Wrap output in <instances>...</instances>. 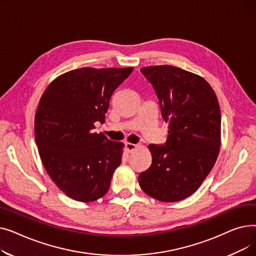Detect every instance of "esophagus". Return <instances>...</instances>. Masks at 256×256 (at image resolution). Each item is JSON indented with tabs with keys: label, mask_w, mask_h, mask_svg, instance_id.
<instances>
[{
	"label": "esophagus",
	"mask_w": 256,
	"mask_h": 256,
	"mask_svg": "<svg viewBox=\"0 0 256 256\" xmlns=\"http://www.w3.org/2000/svg\"><path fill=\"white\" fill-rule=\"evenodd\" d=\"M136 147H137V145H136V144L128 143V142H126V152H132V150H136Z\"/></svg>",
	"instance_id": "34e87169"
}]
</instances>
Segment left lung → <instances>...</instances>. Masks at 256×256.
Segmentation results:
<instances>
[{
  "label": "left lung",
  "instance_id": "obj_1",
  "mask_svg": "<svg viewBox=\"0 0 256 256\" xmlns=\"http://www.w3.org/2000/svg\"><path fill=\"white\" fill-rule=\"evenodd\" d=\"M140 72L152 85L169 128L164 144H150L152 162L139 174V184L152 198L176 202L195 193L216 163L220 106L210 84L195 74L171 65Z\"/></svg>",
  "mask_w": 256,
  "mask_h": 256
}]
</instances>
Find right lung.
Returning a JSON list of instances; mask_svg holds the SVG:
<instances>
[{
    "label": "right lung",
    "instance_id": "right-lung-1",
    "mask_svg": "<svg viewBox=\"0 0 256 256\" xmlns=\"http://www.w3.org/2000/svg\"><path fill=\"white\" fill-rule=\"evenodd\" d=\"M84 67L48 85L35 115V140L52 182L67 196L83 202L102 197L121 163L124 144L96 132L114 91L132 72Z\"/></svg>",
    "mask_w": 256,
    "mask_h": 256
}]
</instances>
